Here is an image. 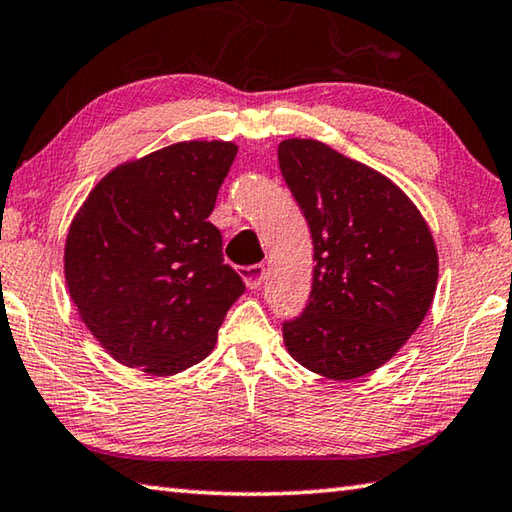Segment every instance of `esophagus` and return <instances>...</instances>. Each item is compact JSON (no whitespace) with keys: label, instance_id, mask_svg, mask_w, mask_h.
Returning <instances> with one entry per match:
<instances>
[{"label":"esophagus","instance_id":"1","mask_svg":"<svg viewBox=\"0 0 512 512\" xmlns=\"http://www.w3.org/2000/svg\"><path fill=\"white\" fill-rule=\"evenodd\" d=\"M240 274H242V279H245L247 288L249 290H256V288H261V283L265 281V265L258 263V265L242 267Z\"/></svg>","mask_w":512,"mask_h":512}]
</instances>
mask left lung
<instances>
[{
    "label": "left lung",
    "mask_w": 512,
    "mask_h": 512,
    "mask_svg": "<svg viewBox=\"0 0 512 512\" xmlns=\"http://www.w3.org/2000/svg\"><path fill=\"white\" fill-rule=\"evenodd\" d=\"M279 166L315 245L308 306L283 324L285 348L324 378H362L407 344L432 306V231L389 177L326 143L285 139Z\"/></svg>",
    "instance_id": "left-lung-1"
}]
</instances>
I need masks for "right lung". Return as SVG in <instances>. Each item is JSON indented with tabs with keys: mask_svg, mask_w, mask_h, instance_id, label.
Listing matches in <instances>:
<instances>
[{
	"mask_svg": "<svg viewBox=\"0 0 512 512\" xmlns=\"http://www.w3.org/2000/svg\"><path fill=\"white\" fill-rule=\"evenodd\" d=\"M236 152L231 141H182L125 161L71 220L69 297L123 366L175 375L202 362L245 292L209 222Z\"/></svg>",
	"mask_w": 512,
	"mask_h": 512,
	"instance_id": "1",
	"label": "right lung"
}]
</instances>
